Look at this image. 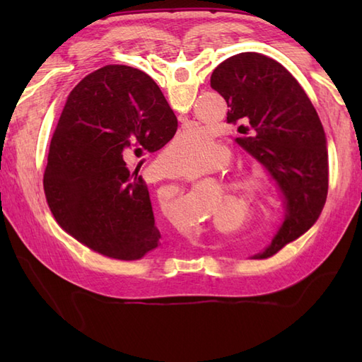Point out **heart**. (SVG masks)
I'll use <instances>...</instances> for the list:
<instances>
[{
  "label": "heart",
  "instance_id": "1",
  "mask_svg": "<svg viewBox=\"0 0 362 362\" xmlns=\"http://www.w3.org/2000/svg\"><path fill=\"white\" fill-rule=\"evenodd\" d=\"M228 152L214 143L211 135L202 127L182 130L168 146L163 160L174 174H196L209 168L214 160H227ZM233 188L250 202H264L271 196V182L258 169L245 173L233 183Z\"/></svg>",
  "mask_w": 362,
  "mask_h": 362
}]
</instances>
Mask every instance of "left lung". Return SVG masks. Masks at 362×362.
Segmentation results:
<instances>
[{
	"mask_svg": "<svg viewBox=\"0 0 362 362\" xmlns=\"http://www.w3.org/2000/svg\"><path fill=\"white\" fill-rule=\"evenodd\" d=\"M210 86L230 107L235 138L266 169L283 197L284 219L272 243L255 258L279 252L320 216L328 193L327 138L305 90L286 68L258 52H241L219 64Z\"/></svg>",
	"mask_w": 362,
	"mask_h": 362,
	"instance_id": "left-lung-1",
	"label": "left lung"
}]
</instances>
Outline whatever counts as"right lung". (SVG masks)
Listing matches in <instances>:
<instances>
[{
  "label": "right lung",
  "instance_id": "right-lung-1",
  "mask_svg": "<svg viewBox=\"0 0 362 362\" xmlns=\"http://www.w3.org/2000/svg\"><path fill=\"white\" fill-rule=\"evenodd\" d=\"M175 130L173 109L146 73L107 65L86 76L66 99L43 175L59 226L115 259L163 247L148 187L124 158L161 149Z\"/></svg>",
  "mask_w": 362,
  "mask_h": 362
}]
</instances>
